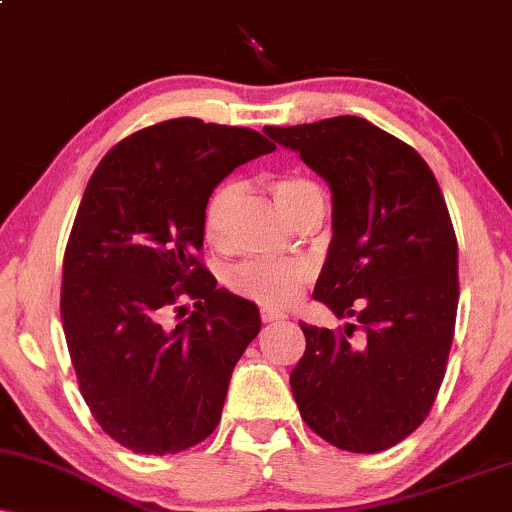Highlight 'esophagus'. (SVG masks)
Returning <instances> with one entry per match:
<instances>
[{
    "label": "esophagus",
    "mask_w": 512,
    "mask_h": 512,
    "mask_svg": "<svg viewBox=\"0 0 512 512\" xmlns=\"http://www.w3.org/2000/svg\"><path fill=\"white\" fill-rule=\"evenodd\" d=\"M286 320V313H279V310L272 308H262V322H279Z\"/></svg>",
    "instance_id": "obj_1"
}]
</instances>
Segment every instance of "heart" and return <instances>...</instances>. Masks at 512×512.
<instances>
[{
	"label": "heart",
	"mask_w": 512,
	"mask_h": 512,
	"mask_svg": "<svg viewBox=\"0 0 512 512\" xmlns=\"http://www.w3.org/2000/svg\"><path fill=\"white\" fill-rule=\"evenodd\" d=\"M276 207L284 211L291 223L320 202L322 192L317 190L310 180L296 178V175H284L269 182ZM240 197L238 185L226 182L214 195L209 197L207 209H204V238L211 245H223L228 238V223H231L233 209H236ZM308 281V267L303 262H264L248 260L240 262L231 274H228V286L238 296L250 298V301L267 305V308H284L303 289Z\"/></svg>",
	"instance_id": "1"
}]
</instances>
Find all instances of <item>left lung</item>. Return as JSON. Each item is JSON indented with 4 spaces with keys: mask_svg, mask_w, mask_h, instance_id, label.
<instances>
[{
    "mask_svg": "<svg viewBox=\"0 0 512 512\" xmlns=\"http://www.w3.org/2000/svg\"><path fill=\"white\" fill-rule=\"evenodd\" d=\"M332 190V243L315 301L356 325L301 322L291 370L303 421L334 448L380 452L421 426L445 375L460 281L457 238L426 161L354 115L264 127Z\"/></svg>",
    "mask_w": 512,
    "mask_h": 512,
    "instance_id": "8db88e82",
    "label": "left lung"
}]
</instances>
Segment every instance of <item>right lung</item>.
<instances>
[{"label": "right lung", "mask_w": 512, "mask_h": 512, "mask_svg": "<svg viewBox=\"0 0 512 512\" xmlns=\"http://www.w3.org/2000/svg\"><path fill=\"white\" fill-rule=\"evenodd\" d=\"M274 149L255 129L178 117L122 139L88 180L64 252L62 327L93 419L129 450H187L221 421L262 320L197 260L204 209L226 175ZM182 297L196 310L168 326Z\"/></svg>", "instance_id": "add662e5"}]
</instances>
